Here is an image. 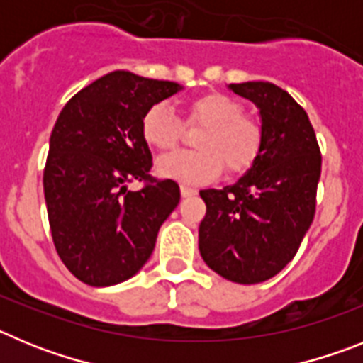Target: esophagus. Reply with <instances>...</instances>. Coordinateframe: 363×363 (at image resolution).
Wrapping results in <instances>:
<instances>
[{
  "label": "esophagus",
  "mask_w": 363,
  "mask_h": 363,
  "mask_svg": "<svg viewBox=\"0 0 363 363\" xmlns=\"http://www.w3.org/2000/svg\"><path fill=\"white\" fill-rule=\"evenodd\" d=\"M196 194V189L192 187H187V185H182V196L184 198H191Z\"/></svg>",
  "instance_id": "obj_1"
}]
</instances>
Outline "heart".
Instances as JSON below:
<instances>
[{"label":"heart","mask_w":363,"mask_h":363,"mask_svg":"<svg viewBox=\"0 0 363 363\" xmlns=\"http://www.w3.org/2000/svg\"><path fill=\"white\" fill-rule=\"evenodd\" d=\"M191 125H203L192 152H174L158 162V172L179 184L198 185L216 178L223 165L242 174L258 160L264 130L255 118L242 114V105L223 92H207L185 107ZM143 142L160 152L172 150L182 138V125L167 104H154L142 118Z\"/></svg>","instance_id":"obj_1"}]
</instances>
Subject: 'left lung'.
I'll use <instances>...</instances> for the list:
<instances>
[{"label": "left lung", "instance_id": "left-lung-1", "mask_svg": "<svg viewBox=\"0 0 363 363\" xmlns=\"http://www.w3.org/2000/svg\"><path fill=\"white\" fill-rule=\"evenodd\" d=\"M258 107L264 145L255 165L233 185L200 191L203 262L236 284L265 281L296 255L316 209L322 156L307 112L269 82L230 83Z\"/></svg>", "mask_w": 363, "mask_h": 363}]
</instances>
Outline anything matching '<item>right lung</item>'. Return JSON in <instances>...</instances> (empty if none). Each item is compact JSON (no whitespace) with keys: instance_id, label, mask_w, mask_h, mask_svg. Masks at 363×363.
Returning <instances> with one entry per match:
<instances>
[{"instance_id":"1","label":"right lung","mask_w":363,"mask_h":363,"mask_svg":"<svg viewBox=\"0 0 363 363\" xmlns=\"http://www.w3.org/2000/svg\"><path fill=\"white\" fill-rule=\"evenodd\" d=\"M182 89L114 70L60 112L43 171L45 203L57 255L83 284L108 287L133 278L179 203L176 182L150 178L142 118ZM133 179L146 187L129 191Z\"/></svg>"}]
</instances>
